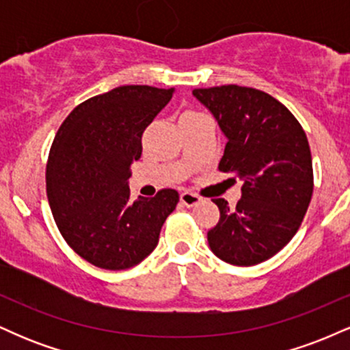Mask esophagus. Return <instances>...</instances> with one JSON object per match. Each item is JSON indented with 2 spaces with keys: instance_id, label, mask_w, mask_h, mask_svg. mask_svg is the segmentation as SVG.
Listing matches in <instances>:
<instances>
[{
  "instance_id": "34e87169",
  "label": "esophagus",
  "mask_w": 350,
  "mask_h": 350,
  "mask_svg": "<svg viewBox=\"0 0 350 350\" xmlns=\"http://www.w3.org/2000/svg\"><path fill=\"white\" fill-rule=\"evenodd\" d=\"M200 202V198L198 194H192V192H183L180 194V204L186 207H194Z\"/></svg>"
}]
</instances>
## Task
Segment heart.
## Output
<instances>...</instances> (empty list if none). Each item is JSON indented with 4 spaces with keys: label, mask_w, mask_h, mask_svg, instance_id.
Masks as SVG:
<instances>
[{
    "label": "heart",
    "mask_w": 350,
    "mask_h": 350,
    "mask_svg": "<svg viewBox=\"0 0 350 350\" xmlns=\"http://www.w3.org/2000/svg\"><path fill=\"white\" fill-rule=\"evenodd\" d=\"M187 115H194V113H186V115H184V116H187Z\"/></svg>",
    "instance_id": "b5f03b06"
}]
</instances>
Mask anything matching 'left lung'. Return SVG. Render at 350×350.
Returning a JSON list of instances; mask_svg holds the SVG:
<instances>
[{"mask_svg": "<svg viewBox=\"0 0 350 350\" xmlns=\"http://www.w3.org/2000/svg\"><path fill=\"white\" fill-rule=\"evenodd\" d=\"M227 144L219 171L243 183L235 208L214 199L220 219L207 232L224 262L252 267L271 258L295 237L312 196V159L298 120L271 95L250 87L196 88Z\"/></svg>", "mask_w": 350, "mask_h": 350, "instance_id": "obj_1", "label": "left lung"}]
</instances>
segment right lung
<instances>
[{
  "label": "right lung",
  "mask_w": 350,
  "mask_h": 350,
  "mask_svg": "<svg viewBox=\"0 0 350 350\" xmlns=\"http://www.w3.org/2000/svg\"><path fill=\"white\" fill-rule=\"evenodd\" d=\"M174 88L123 85L85 100L60 124L46 170L47 199L64 240L103 270H126L154 250L174 189L130 202L131 163Z\"/></svg>",
  "instance_id": "1"
}]
</instances>
